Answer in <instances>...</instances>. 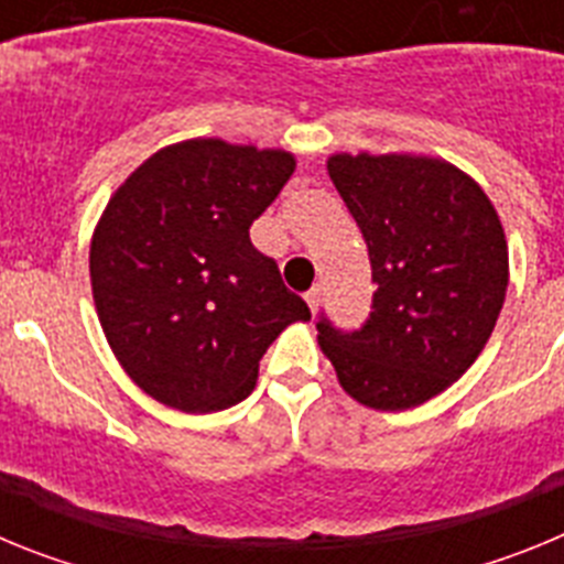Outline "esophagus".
Listing matches in <instances>:
<instances>
[{"label": "esophagus", "instance_id": "1", "mask_svg": "<svg viewBox=\"0 0 564 564\" xmlns=\"http://www.w3.org/2000/svg\"><path fill=\"white\" fill-rule=\"evenodd\" d=\"M305 302H307V307H311V313H316L318 302H322V291H318V288H311V291L305 293Z\"/></svg>", "mask_w": 564, "mask_h": 564}]
</instances>
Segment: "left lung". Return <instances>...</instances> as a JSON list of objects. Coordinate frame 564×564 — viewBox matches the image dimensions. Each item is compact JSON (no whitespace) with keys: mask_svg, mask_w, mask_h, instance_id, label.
Segmentation results:
<instances>
[{"mask_svg":"<svg viewBox=\"0 0 564 564\" xmlns=\"http://www.w3.org/2000/svg\"><path fill=\"white\" fill-rule=\"evenodd\" d=\"M327 172L367 242L370 316L341 330L322 313L318 344L364 406L410 410L475 364L506 302L500 217L468 174L415 154H333Z\"/></svg>","mask_w":564,"mask_h":564,"instance_id":"obj_1","label":"left lung"}]
</instances>
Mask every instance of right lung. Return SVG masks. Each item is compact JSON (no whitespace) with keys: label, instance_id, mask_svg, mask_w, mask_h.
<instances>
[{"label":"right lung","instance_id":"add662e5","mask_svg":"<svg viewBox=\"0 0 564 564\" xmlns=\"http://www.w3.org/2000/svg\"><path fill=\"white\" fill-rule=\"evenodd\" d=\"M293 169L282 149L200 138L154 152L107 203L93 296L109 347L154 401L228 410L251 395L273 338L311 318L248 234Z\"/></svg>","mask_w":564,"mask_h":564}]
</instances>
